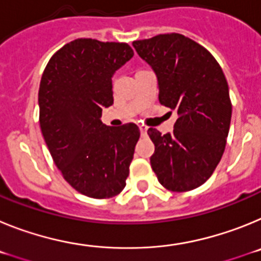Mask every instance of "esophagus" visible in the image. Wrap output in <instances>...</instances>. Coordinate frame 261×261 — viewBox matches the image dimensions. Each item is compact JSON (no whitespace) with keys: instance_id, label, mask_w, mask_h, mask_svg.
<instances>
[{"instance_id":"34e87169","label":"esophagus","mask_w":261,"mask_h":261,"mask_svg":"<svg viewBox=\"0 0 261 261\" xmlns=\"http://www.w3.org/2000/svg\"><path fill=\"white\" fill-rule=\"evenodd\" d=\"M140 132H141V135H142V136L146 135V132H147V126H146V125H140Z\"/></svg>"}]
</instances>
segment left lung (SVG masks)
<instances>
[{"label":"left lung","mask_w":261,"mask_h":261,"mask_svg":"<svg viewBox=\"0 0 261 261\" xmlns=\"http://www.w3.org/2000/svg\"><path fill=\"white\" fill-rule=\"evenodd\" d=\"M133 47L155 71L159 103L179 115L172 133L147 129L155 146L151 168L166 190H195L212 176L229 135L232 106L222 68L206 48L176 32Z\"/></svg>","instance_id":"8db88e82"}]
</instances>
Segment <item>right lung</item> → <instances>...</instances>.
<instances>
[{
	"instance_id": "obj_1",
	"label": "right lung",
	"mask_w": 261,
	"mask_h": 261,
	"mask_svg": "<svg viewBox=\"0 0 261 261\" xmlns=\"http://www.w3.org/2000/svg\"><path fill=\"white\" fill-rule=\"evenodd\" d=\"M126 43L75 39L49 59L39 87V123L53 162L75 191L110 199L125 187L140 129L107 126L112 74L132 59Z\"/></svg>"
}]
</instances>
